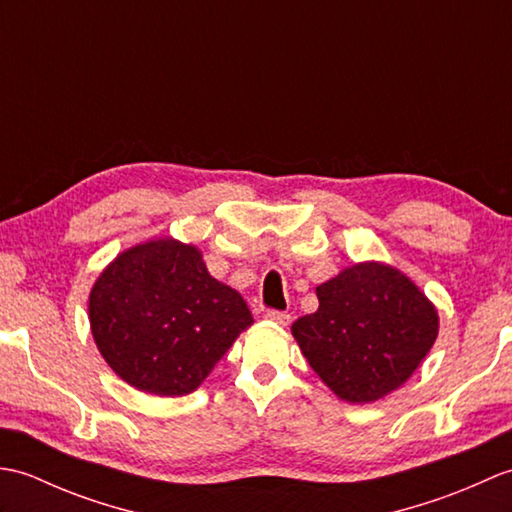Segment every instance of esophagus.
<instances>
[{"label":"esophagus","instance_id":"obj_1","mask_svg":"<svg viewBox=\"0 0 512 512\" xmlns=\"http://www.w3.org/2000/svg\"><path fill=\"white\" fill-rule=\"evenodd\" d=\"M266 319L277 323V325H281V328H288V325H290V314H286V312L270 310V312H266Z\"/></svg>","mask_w":512,"mask_h":512}]
</instances>
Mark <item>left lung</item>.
<instances>
[{
  "mask_svg": "<svg viewBox=\"0 0 512 512\" xmlns=\"http://www.w3.org/2000/svg\"><path fill=\"white\" fill-rule=\"evenodd\" d=\"M292 323L310 367L341 400L369 405L405 385L438 339V308L396 266L358 262L317 286Z\"/></svg>",
  "mask_w": 512,
  "mask_h": 512,
  "instance_id": "obj_1",
  "label": "left lung"
}]
</instances>
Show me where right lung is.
I'll return each mask as SVG.
<instances>
[{"instance_id": "obj_1", "label": "right lung", "mask_w": 512, "mask_h": 512, "mask_svg": "<svg viewBox=\"0 0 512 512\" xmlns=\"http://www.w3.org/2000/svg\"><path fill=\"white\" fill-rule=\"evenodd\" d=\"M90 330L105 363L151 396H187L253 323L246 301L211 277L202 250L160 237L118 253L94 281Z\"/></svg>"}]
</instances>
